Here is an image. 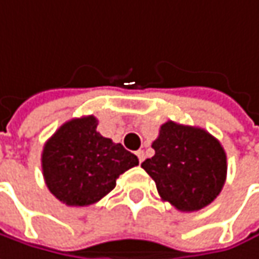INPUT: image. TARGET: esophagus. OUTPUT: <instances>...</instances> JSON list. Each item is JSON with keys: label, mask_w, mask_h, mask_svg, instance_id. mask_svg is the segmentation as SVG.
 I'll list each match as a JSON object with an SVG mask.
<instances>
[{"label": "esophagus", "mask_w": 259, "mask_h": 259, "mask_svg": "<svg viewBox=\"0 0 259 259\" xmlns=\"http://www.w3.org/2000/svg\"><path fill=\"white\" fill-rule=\"evenodd\" d=\"M136 155H138V158H139V163H142L144 161V158H145V154L142 150H139V151H136Z\"/></svg>", "instance_id": "34e87169"}]
</instances>
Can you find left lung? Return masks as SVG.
I'll list each match as a JSON object with an SVG mask.
<instances>
[{
	"instance_id": "obj_1",
	"label": "left lung",
	"mask_w": 259,
	"mask_h": 259,
	"mask_svg": "<svg viewBox=\"0 0 259 259\" xmlns=\"http://www.w3.org/2000/svg\"><path fill=\"white\" fill-rule=\"evenodd\" d=\"M155 154L141 166L153 178L161 200L178 210L194 212L210 204L227 178V155L204 129L167 121L153 142Z\"/></svg>"
}]
</instances>
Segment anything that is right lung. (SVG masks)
Returning <instances> with one entry per match:
<instances>
[{"label":"right lung","mask_w":259,"mask_h":259,"mask_svg":"<svg viewBox=\"0 0 259 259\" xmlns=\"http://www.w3.org/2000/svg\"><path fill=\"white\" fill-rule=\"evenodd\" d=\"M93 115L72 118L46 142L42 175L50 193L68 206H89L114 190L117 178L139 164L121 144L104 138Z\"/></svg>","instance_id":"obj_1"}]
</instances>
